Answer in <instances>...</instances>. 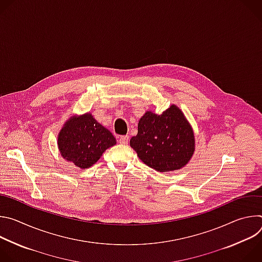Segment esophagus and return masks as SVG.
I'll return each mask as SVG.
<instances>
[{"mask_svg": "<svg viewBox=\"0 0 262 262\" xmlns=\"http://www.w3.org/2000/svg\"><path fill=\"white\" fill-rule=\"evenodd\" d=\"M119 143L122 144V145H126L128 143V136L119 137Z\"/></svg>", "mask_w": 262, "mask_h": 262, "instance_id": "1", "label": "esophagus"}]
</instances>
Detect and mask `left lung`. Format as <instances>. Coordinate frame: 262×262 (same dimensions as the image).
<instances>
[{
	"label": "left lung",
	"mask_w": 262,
	"mask_h": 262,
	"mask_svg": "<svg viewBox=\"0 0 262 262\" xmlns=\"http://www.w3.org/2000/svg\"><path fill=\"white\" fill-rule=\"evenodd\" d=\"M129 144L144 164L159 172L183 168L195 152L193 127L175 104L161 115L147 111Z\"/></svg>",
	"instance_id": "1"
}]
</instances>
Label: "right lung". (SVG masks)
I'll list each match as a JSON object with an SVG mask.
<instances>
[{
  "label": "right lung",
  "instance_id": "obj_1",
  "mask_svg": "<svg viewBox=\"0 0 262 262\" xmlns=\"http://www.w3.org/2000/svg\"><path fill=\"white\" fill-rule=\"evenodd\" d=\"M57 143L64 160L78 168L87 169L107 148L116 145V139L91 113H85L68 118L58 135Z\"/></svg>",
  "mask_w": 262,
  "mask_h": 262
}]
</instances>
